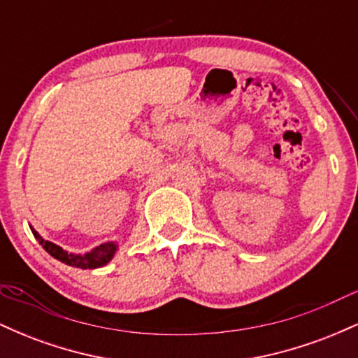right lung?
Instances as JSON below:
<instances>
[{"label":"right lung","instance_id":"obj_1","mask_svg":"<svg viewBox=\"0 0 358 358\" xmlns=\"http://www.w3.org/2000/svg\"><path fill=\"white\" fill-rule=\"evenodd\" d=\"M34 236L35 239L40 242V245H42L50 256L59 259L62 262H65V264L73 266V268H80V269H94V268H101V266L108 264L114 256V250H116V244L109 242V244H102L99 248L92 249L90 252L84 254V256H76V254H69L67 250L59 248V245L52 244V242L43 241L35 231H34Z\"/></svg>","mask_w":358,"mask_h":358}]
</instances>
